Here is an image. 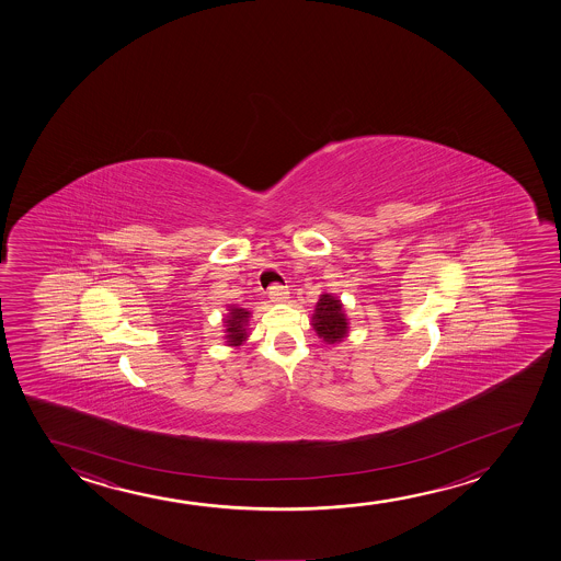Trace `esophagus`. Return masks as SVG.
<instances>
[{"instance_id": "34e87169", "label": "esophagus", "mask_w": 561, "mask_h": 561, "mask_svg": "<svg viewBox=\"0 0 561 561\" xmlns=\"http://www.w3.org/2000/svg\"><path fill=\"white\" fill-rule=\"evenodd\" d=\"M268 295L272 302H284L285 299H289L287 287L279 284L270 285Z\"/></svg>"}]
</instances>
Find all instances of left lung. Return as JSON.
Masks as SVG:
<instances>
[{
    "instance_id": "obj_1",
    "label": "left lung",
    "mask_w": 561,
    "mask_h": 561,
    "mask_svg": "<svg viewBox=\"0 0 561 561\" xmlns=\"http://www.w3.org/2000/svg\"><path fill=\"white\" fill-rule=\"evenodd\" d=\"M312 325L316 333L328 343H339L346 335V318L343 314V305L341 300L331 297V295H322L318 305H316L314 316H312Z\"/></svg>"
}]
</instances>
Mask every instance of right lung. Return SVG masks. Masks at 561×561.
Listing matches in <instances>:
<instances>
[{
    "label": "right lung",
    "instance_id": "right-lung-1",
    "mask_svg": "<svg viewBox=\"0 0 561 561\" xmlns=\"http://www.w3.org/2000/svg\"><path fill=\"white\" fill-rule=\"evenodd\" d=\"M247 320H249V312L245 308L230 307V314L226 316V337L231 346L241 345V341L247 337Z\"/></svg>",
    "mask_w": 561,
    "mask_h": 561
}]
</instances>
